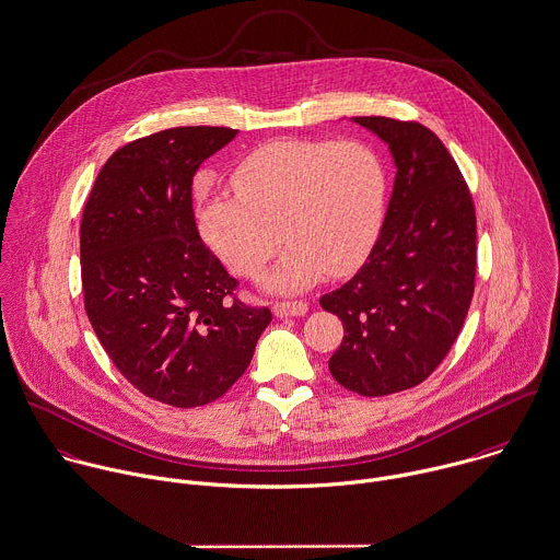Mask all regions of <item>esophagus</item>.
I'll list each match as a JSON object with an SVG mask.
<instances>
[{"label":"esophagus","instance_id":"1","mask_svg":"<svg viewBox=\"0 0 560 560\" xmlns=\"http://www.w3.org/2000/svg\"><path fill=\"white\" fill-rule=\"evenodd\" d=\"M308 311V304L302 302V300H280V302H273V313L278 317H298V315H304Z\"/></svg>","mask_w":560,"mask_h":560}]
</instances>
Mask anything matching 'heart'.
<instances>
[{"label":"heart","instance_id":"b5f03b06","mask_svg":"<svg viewBox=\"0 0 560 560\" xmlns=\"http://www.w3.org/2000/svg\"><path fill=\"white\" fill-rule=\"evenodd\" d=\"M232 190L236 197H212L201 208L203 241L232 273L254 278L284 238L291 247L267 284L304 289L324 271H352L370 254L386 178L363 141L280 139L241 161Z\"/></svg>","mask_w":560,"mask_h":560}]
</instances>
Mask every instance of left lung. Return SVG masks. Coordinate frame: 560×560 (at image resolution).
<instances>
[{
    "instance_id": "1",
    "label": "left lung",
    "mask_w": 560,
    "mask_h": 560,
    "mask_svg": "<svg viewBox=\"0 0 560 560\" xmlns=\"http://www.w3.org/2000/svg\"><path fill=\"white\" fill-rule=\"evenodd\" d=\"M393 154L397 174L365 265L319 298L343 322L332 377L365 397L423 382L460 335L476 289V208L441 139L417 121L354 117Z\"/></svg>"
}]
</instances>
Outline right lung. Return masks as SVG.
<instances>
[{
    "label": "right lung",
    "mask_w": 560,
    "mask_h": 560,
    "mask_svg": "<svg viewBox=\"0 0 560 560\" xmlns=\"http://www.w3.org/2000/svg\"><path fill=\"white\" fill-rule=\"evenodd\" d=\"M236 130L185 126L121 145L102 167L80 223L84 311L119 373L143 395L195 408L247 370L271 322L247 306L199 238L190 185Z\"/></svg>",
    "instance_id": "obj_1"
}]
</instances>
